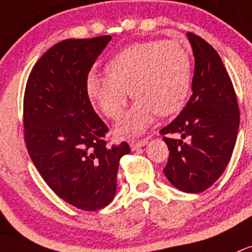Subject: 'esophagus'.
I'll use <instances>...</instances> for the list:
<instances>
[{
  "label": "esophagus",
  "instance_id": "1",
  "mask_svg": "<svg viewBox=\"0 0 252 252\" xmlns=\"http://www.w3.org/2000/svg\"><path fill=\"white\" fill-rule=\"evenodd\" d=\"M147 142H148V139H139V141L132 139V141H129V147H131L132 150H136V149H138V148L144 147V145L147 144Z\"/></svg>",
  "mask_w": 252,
  "mask_h": 252
}]
</instances>
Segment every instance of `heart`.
<instances>
[{"label":"heart","instance_id":"1","mask_svg":"<svg viewBox=\"0 0 252 252\" xmlns=\"http://www.w3.org/2000/svg\"><path fill=\"white\" fill-rule=\"evenodd\" d=\"M108 76L91 74L87 94L111 120H118L127 91L137 99L118 125L124 134L142 133L154 114L166 116L182 108L190 86V58L175 40H149L128 46L107 64Z\"/></svg>","mask_w":252,"mask_h":252}]
</instances>
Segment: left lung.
<instances>
[{
  "label": "left lung",
  "mask_w": 252,
  "mask_h": 252,
  "mask_svg": "<svg viewBox=\"0 0 252 252\" xmlns=\"http://www.w3.org/2000/svg\"><path fill=\"white\" fill-rule=\"evenodd\" d=\"M187 36L195 59L193 94L160 133L170 150L164 168L167 180L186 193H201L219 180L229 162L240 114L221 57L200 36ZM167 134H180L181 138L171 139Z\"/></svg>",
  "instance_id": "left-lung-1"
}]
</instances>
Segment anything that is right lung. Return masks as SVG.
Wrapping results in <instances>:
<instances>
[{"label":"right lung","instance_id":"1","mask_svg":"<svg viewBox=\"0 0 252 252\" xmlns=\"http://www.w3.org/2000/svg\"><path fill=\"white\" fill-rule=\"evenodd\" d=\"M111 36L69 38L38 59L24 94V139L49 188L85 211L110 204L119 161L131 152L123 142L107 147L108 126L93 110L87 77Z\"/></svg>","mask_w":252,"mask_h":252}]
</instances>
